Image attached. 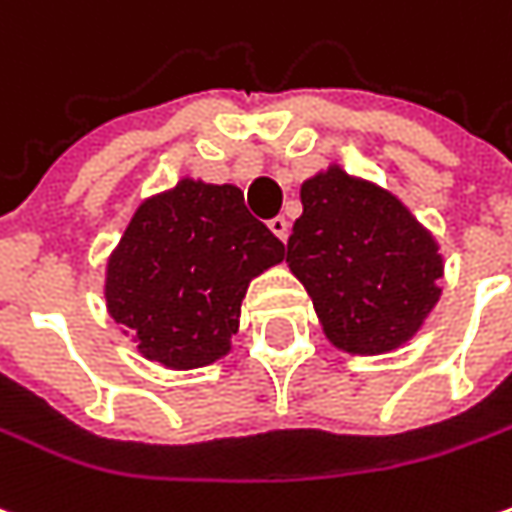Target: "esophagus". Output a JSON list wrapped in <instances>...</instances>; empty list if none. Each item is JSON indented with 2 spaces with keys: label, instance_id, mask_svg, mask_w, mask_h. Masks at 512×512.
Masks as SVG:
<instances>
[{
  "label": "esophagus",
  "instance_id": "esophagus-1",
  "mask_svg": "<svg viewBox=\"0 0 512 512\" xmlns=\"http://www.w3.org/2000/svg\"><path fill=\"white\" fill-rule=\"evenodd\" d=\"M269 229H272V232L278 234L280 240L286 243V237H289V220H286V217H275V220H269Z\"/></svg>",
  "mask_w": 512,
  "mask_h": 512
}]
</instances>
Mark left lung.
I'll return each instance as SVG.
<instances>
[{
  "instance_id": "8db88e82",
  "label": "left lung",
  "mask_w": 512,
  "mask_h": 512,
  "mask_svg": "<svg viewBox=\"0 0 512 512\" xmlns=\"http://www.w3.org/2000/svg\"><path fill=\"white\" fill-rule=\"evenodd\" d=\"M300 203L286 263L306 286L326 338L355 355L410 341L441 295L433 234L389 191L341 168L306 180Z\"/></svg>"
}]
</instances>
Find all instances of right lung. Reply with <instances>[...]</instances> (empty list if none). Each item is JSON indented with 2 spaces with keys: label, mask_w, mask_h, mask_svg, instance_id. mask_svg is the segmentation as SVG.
Instances as JSON below:
<instances>
[{
  "label": "right lung",
  "mask_w": 512,
  "mask_h": 512,
  "mask_svg": "<svg viewBox=\"0 0 512 512\" xmlns=\"http://www.w3.org/2000/svg\"><path fill=\"white\" fill-rule=\"evenodd\" d=\"M280 260L237 186L183 180L131 217L108 260V312L148 361L206 367L232 349L249 280Z\"/></svg>",
  "instance_id": "add662e5"
}]
</instances>
